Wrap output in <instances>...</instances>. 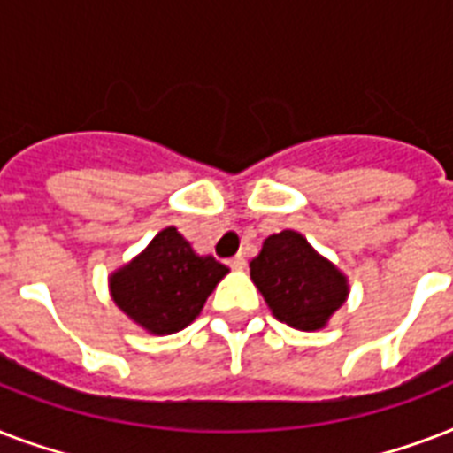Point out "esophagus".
I'll list each match as a JSON object with an SVG mask.
<instances>
[{
  "label": "esophagus",
  "mask_w": 453,
  "mask_h": 453,
  "mask_svg": "<svg viewBox=\"0 0 453 453\" xmlns=\"http://www.w3.org/2000/svg\"><path fill=\"white\" fill-rule=\"evenodd\" d=\"M227 265H230V268H234V270H242L244 265H247V258H244L242 254H237V256H233L230 261H227Z\"/></svg>",
  "instance_id": "esophagus-1"
}]
</instances>
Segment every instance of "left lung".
I'll return each instance as SVG.
<instances>
[{"mask_svg": "<svg viewBox=\"0 0 453 453\" xmlns=\"http://www.w3.org/2000/svg\"><path fill=\"white\" fill-rule=\"evenodd\" d=\"M251 280L280 322L322 329L348 296L345 277L294 230L270 234L251 261Z\"/></svg>", "mask_w": 453, "mask_h": 453, "instance_id": "1", "label": "left lung"}]
</instances>
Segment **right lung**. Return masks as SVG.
Here are the masks:
<instances>
[{"instance_id":"obj_1","label":"right lung","mask_w":453,"mask_h":453,"mask_svg":"<svg viewBox=\"0 0 453 453\" xmlns=\"http://www.w3.org/2000/svg\"><path fill=\"white\" fill-rule=\"evenodd\" d=\"M227 268L213 256H199L176 227H166L136 261L110 280L112 298L152 334L183 329L204 308Z\"/></svg>"}]
</instances>
